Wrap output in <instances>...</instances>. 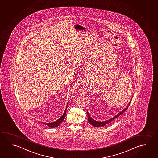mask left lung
<instances>
[{"instance_id":"obj_1","label":"left lung","mask_w":158,"mask_h":158,"mask_svg":"<svg viewBox=\"0 0 158 158\" xmlns=\"http://www.w3.org/2000/svg\"><path fill=\"white\" fill-rule=\"evenodd\" d=\"M130 102H131V101L129 102L128 105V106H127V107H126L123 110H122V111L120 112L119 113L117 114L114 117H112V118H111V119H109V120L106 121H96L93 119V118L91 117L89 115V114L88 113V121L89 122V123H90L91 125H93V126H94V127H102V126H105L106 125V124H109V123H110L112 121H114V119H115L116 118H117V117H118L121 114H123L124 112L126 111L127 110V109H128V107L129 106Z\"/></svg>"}]
</instances>
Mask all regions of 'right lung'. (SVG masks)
Listing matches in <instances>:
<instances>
[{
    "instance_id": "1",
    "label": "right lung",
    "mask_w": 158,
    "mask_h": 158,
    "mask_svg": "<svg viewBox=\"0 0 158 158\" xmlns=\"http://www.w3.org/2000/svg\"><path fill=\"white\" fill-rule=\"evenodd\" d=\"M67 106L68 105H67L66 109L65 110L64 113L63 114L62 116L58 120H57L56 121L53 122H52V123H44V122H43V123L46 124L47 126L51 127V128H55V127H58L60 125V123L61 122H62V121H63V120L64 119L65 114H66V112H67Z\"/></svg>"
}]
</instances>
